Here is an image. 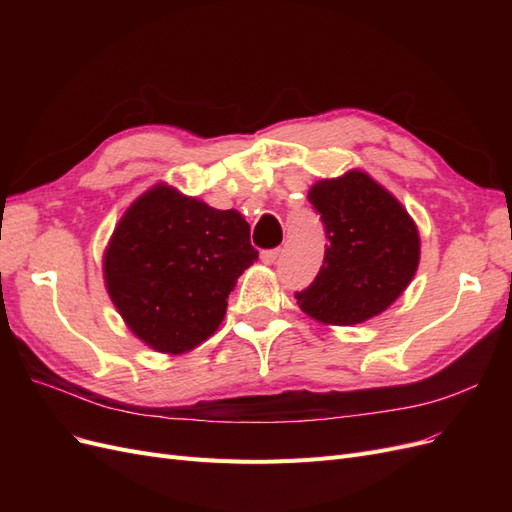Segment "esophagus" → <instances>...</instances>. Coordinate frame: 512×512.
<instances>
[{
  "label": "esophagus",
  "mask_w": 512,
  "mask_h": 512,
  "mask_svg": "<svg viewBox=\"0 0 512 512\" xmlns=\"http://www.w3.org/2000/svg\"><path fill=\"white\" fill-rule=\"evenodd\" d=\"M280 247H273V250H262L260 252V260L265 262V265H273V262L277 260V256H280Z\"/></svg>",
  "instance_id": "esophagus-1"
}]
</instances>
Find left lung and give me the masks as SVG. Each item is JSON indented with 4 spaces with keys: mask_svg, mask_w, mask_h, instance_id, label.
<instances>
[{
    "mask_svg": "<svg viewBox=\"0 0 512 512\" xmlns=\"http://www.w3.org/2000/svg\"><path fill=\"white\" fill-rule=\"evenodd\" d=\"M327 230L316 280L294 292L305 314L359 324L384 312L418 267V232L408 211L361 170L318 181L307 194Z\"/></svg>",
    "mask_w": 512,
    "mask_h": 512,
    "instance_id": "left-lung-1",
    "label": "left lung"
}]
</instances>
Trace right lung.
<instances>
[{
  "label": "right lung",
  "mask_w": 512,
  "mask_h": 512,
  "mask_svg": "<svg viewBox=\"0 0 512 512\" xmlns=\"http://www.w3.org/2000/svg\"><path fill=\"white\" fill-rule=\"evenodd\" d=\"M258 258L250 224L177 190L153 188L126 211L104 280L136 337L158 352L192 350L220 327L228 294Z\"/></svg>",
  "instance_id": "right-lung-1"
}]
</instances>
